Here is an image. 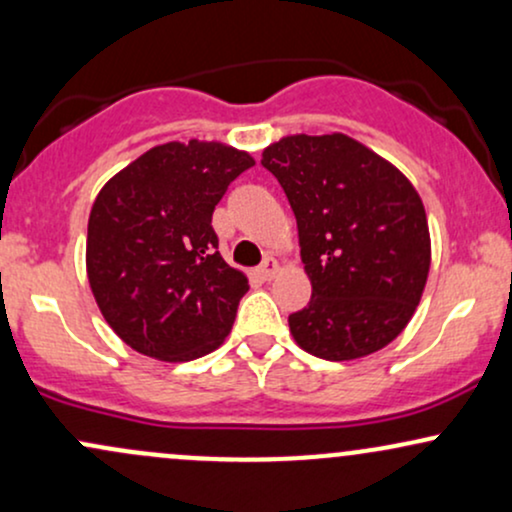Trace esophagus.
Segmentation results:
<instances>
[{
	"label": "esophagus",
	"instance_id": "1",
	"mask_svg": "<svg viewBox=\"0 0 512 512\" xmlns=\"http://www.w3.org/2000/svg\"><path fill=\"white\" fill-rule=\"evenodd\" d=\"M257 274H260L262 281H272L276 274H279V262L274 260V257H267L260 267H257Z\"/></svg>",
	"mask_w": 512,
	"mask_h": 512
}]
</instances>
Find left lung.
I'll return each mask as SVG.
<instances>
[{"mask_svg": "<svg viewBox=\"0 0 512 512\" xmlns=\"http://www.w3.org/2000/svg\"><path fill=\"white\" fill-rule=\"evenodd\" d=\"M284 187L313 296L289 315L303 351L325 361L375 354L424 296L431 233L407 175L342 132L289 134L262 151Z\"/></svg>", "mask_w": 512, "mask_h": 512, "instance_id": "left-lung-1", "label": "left lung"}]
</instances>
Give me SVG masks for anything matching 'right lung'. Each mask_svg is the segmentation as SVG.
I'll return each mask as SVG.
<instances>
[{
    "mask_svg": "<svg viewBox=\"0 0 512 512\" xmlns=\"http://www.w3.org/2000/svg\"><path fill=\"white\" fill-rule=\"evenodd\" d=\"M250 166L236 146L168 142L101 187L88 216V286L134 351L182 363L226 342L250 284L221 257L211 214Z\"/></svg>",
    "mask_w": 512,
    "mask_h": 512,
    "instance_id": "obj_1",
    "label": "right lung"
}]
</instances>
